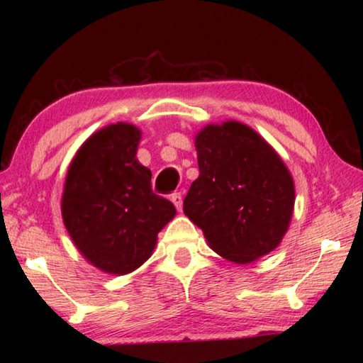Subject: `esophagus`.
<instances>
[{"instance_id": "34e87169", "label": "esophagus", "mask_w": 363, "mask_h": 363, "mask_svg": "<svg viewBox=\"0 0 363 363\" xmlns=\"http://www.w3.org/2000/svg\"><path fill=\"white\" fill-rule=\"evenodd\" d=\"M171 201H173L174 206L177 208V211L182 210V194L181 192H176L171 196Z\"/></svg>"}]
</instances>
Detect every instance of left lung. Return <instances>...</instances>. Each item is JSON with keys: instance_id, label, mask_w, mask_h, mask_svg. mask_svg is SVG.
<instances>
[{"instance_id": "obj_1", "label": "left lung", "mask_w": 363, "mask_h": 363, "mask_svg": "<svg viewBox=\"0 0 363 363\" xmlns=\"http://www.w3.org/2000/svg\"><path fill=\"white\" fill-rule=\"evenodd\" d=\"M200 176L184 213L225 259L248 264L279 247L290 225L294 182L279 153L238 121L195 136Z\"/></svg>"}]
</instances>
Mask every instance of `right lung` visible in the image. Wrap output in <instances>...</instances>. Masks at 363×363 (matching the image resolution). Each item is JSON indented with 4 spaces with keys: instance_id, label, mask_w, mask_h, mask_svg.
<instances>
[{
    "instance_id": "right-lung-1",
    "label": "right lung",
    "mask_w": 363,
    "mask_h": 363,
    "mask_svg": "<svg viewBox=\"0 0 363 363\" xmlns=\"http://www.w3.org/2000/svg\"><path fill=\"white\" fill-rule=\"evenodd\" d=\"M139 140L130 123L102 128L79 147L67 173L64 224L79 253L107 274L143 266L176 214L169 200L153 194L150 169L136 158Z\"/></svg>"
}]
</instances>
